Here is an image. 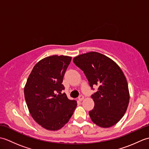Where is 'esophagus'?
<instances>
[{"instance_id":"1","label":"esophagus","mask_w":149,"mask_h":149,"mask_svg":"<svg viewBox=\"0 0 149 149\" xmlns=\"http://www.w3.org/2000/svg\"><path fill=\"white\" fill-rule=\"evenodd\" d=\"M84 99V96L83 95H81L79 97V98H78V100H79V101H82V100H83V99Z\"/></svg>"}]
</instances>
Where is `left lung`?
<instances>
[{
	"mask_svg": "<svg viewBox=\"0 0 149 149\" xmlns=\"http://www.w3.org/2000/svg\"><path fill=\"white\" fill-rule=\"evenodd\" d=\"M73 61L84 72L92 89L95 85L99 86L91 96L95 103L89 111L92 122L104 128L115 125L127 111L130 98L121 68L111 59L97 52L77 56Z\"/></svg>",
	"mask_w": 149,
	"mask_h": 149,
	"instance_id": "left-lung-1",
	"label": "left lung"
}]
</instances>
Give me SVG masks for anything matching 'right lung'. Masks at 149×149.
<instances>
[{
	"label": "right lung",
	"instance_id": "1",
	"mask_svg": "<svg viewBox=\"0 0 149 149\" xmlns=\"http://www.w3.org/2000/svg\"><path fill=\"white\" fill-rule=\"evenodd\" d=\"M72 58L51 56L34 66L26 86L24 96L33 119L47 130L57 131L67 123L77 104L61 93L65 72Z\"/></svg>",
	"mask_w": 149,
	"mask_h": 149
}]
</instances>
